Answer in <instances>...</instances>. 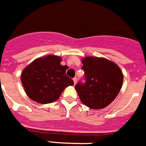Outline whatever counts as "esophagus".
Segmentation results:
<instances>
[{
	"instance_id": "esophagus-1",
	"label": "esophagus",
	"mask_w": 146,
	"mask_h": 146,
	"mask_svg": "<svg viewBox=\"0 0 146 146\" xmlns=\"http://www.w3.org/2000/svg\"><path fill=\"white\" fill-rule=\"evenodd\" d=\"M73 82H74V84H76V82H77V78L74 77L73 79Z\"/></svg>"
}]
</instances>
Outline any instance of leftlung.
<instances>
[{"label":"left lung","mask_w":146,"mask_h":146,"mask_svg":"<svg viewBox=\"0 0 146 146\" xmlns=\"http://www.w3.org/2000/svg\"><path fill=\"white\" fill-rule=\"evenodd\" d=\"M85 82L75 86L81 102L92 109L111 104L120 92L123 75L120 67L105 58L86 57L82 59Z\"/></svg>","instance_id":"obj_1"}]
</instances>
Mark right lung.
<instances>
[{
  "instance_id": "right-lung-1",
  "label": "right lung",
  "mask_w": 146,
  "mask_h": 146,
  "mask_svg": "<svg viewBox=\"0 0 146 146\" xmlns=\"http://www.w3.org/2000/svg\"><path fill=\"white\" fill-rule=\"evenodd\" d=\"M60 61L61 57L48 55L35 60L24 69L21 82L29 98L40 104L52 103L66 87L73 86V80L66 75L68 66Z\"/></svg>"
}]
</instances>
